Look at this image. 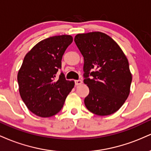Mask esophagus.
<instances>
[{"label": "esophagus", "instance_id": "34e87169", "mask_svg": "<svg viewBox=\"0 0 151 151\" xmlns=\"http://www.w3.org/2000/svg\"><path fill=\"white\" fill-rule=\"evenodd\" d=\"M74 83H75V85H80L82 84V81L80 79H78V80H74Z\"/></svg>", "mask_w": 151, "mask_h": 151}]
</instances>
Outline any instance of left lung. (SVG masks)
<instances>
[{
  "label": "left lung",
  "mask_w": 151,
  "mask_h": 151,
  "mask_svg": "<svg viewBox=\"0 0 151 151\" xmlns=\"http://www.w3.org/2000/svg\"><path fill=\"white\" fill-rule=\"evenodd\" d=\"M74 42L84 57V82L89 89L86 107L99 116L115 113L127 99L132 81L125 54L101 32L78 34Z\"/></svg>",
  "instance_id": "1"
}]
</instances>
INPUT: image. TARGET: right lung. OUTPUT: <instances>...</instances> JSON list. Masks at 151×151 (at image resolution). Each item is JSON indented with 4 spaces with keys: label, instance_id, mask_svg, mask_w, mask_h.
Returning <instances> with one entry per match:
<instances>
[{
    "label": "right lung",
    "instance_id": "right-lung-1",
    "mask_svg": "<svg viewBox=\"0 0 151 151\" xmlns=\"http://www.w3.org/2000/svg\"><path fill=\"white\" fill-rule=\"evenodd\" d=\"M73 41L71 35L53 36L36 44L24 58L18 73L19 92L27 109L41 117L58 114L74 86L65 74L55 79L62 58Z\"/></svg>",
    "mask_w": 151,
    "mask_h": 151
}]
</instances>
